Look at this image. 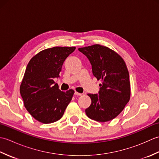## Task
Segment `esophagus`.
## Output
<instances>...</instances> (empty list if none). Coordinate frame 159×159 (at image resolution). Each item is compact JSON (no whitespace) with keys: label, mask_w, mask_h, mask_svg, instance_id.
I'll list each match as a JSON object with an SVG mask.
<instances>
[{"label":"esophagus","mask_w":159,"mask_h":159,"mask_svg":"<svg viewBox=\"0 0 159 159\" xmlns=\"http://www.w3.org/2000/svg\"><path fill=\"white\" fill-rule=\"evenodd\" d=\"M74 94H75V95H76V96H82L83 95V93H79V92H75Z\"/></svg>","instance_id":"obj_1"}]
</instances>
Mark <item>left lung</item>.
I'll list each match as a JSON object with an SVG mask.
<instances>
[{
	"mask_svg": "<svg viewBox=\"0 0 159 159\" xmlns=\"http://www.w3.org/2000/svg\"><path fill=\"white\" fill-rule=\"evenodd\" d=\"M79 50L89 60L93 76L101 80L99 95L88 94L92 104L85 109L87 116L100 122L112 120L130 100V84L126 63L119 54L100 44Z\"/></svg>",
	"mask_w": 159,
	"mask_h": 159,
	"instance_id": "1",
	"label": "left lung"
}]
</instances>
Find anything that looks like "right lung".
Wrapping results in <instances>:
<instances>
[{
  "instance_id": "add662e5",
  "label": "right lung",
  "mask_w": 159,
  "mask_h": 159,
  "mask_svg": "<svg viewBox=\"0 0 159 159\" xmlns=\"http://www.w3.org/2000/svg\"><path fill=\"white\" fill-rule=\"evenodd\" d=\"M75 47L55 46L38 52L30 60L20 87L28 112L36 120L50 124L60 120L74 91L61 92L54 81L59 77L64 61Z\"/></svg>"
}]
</instances>
